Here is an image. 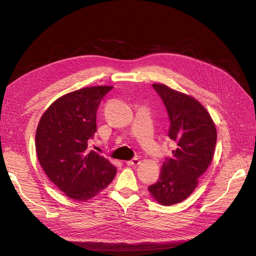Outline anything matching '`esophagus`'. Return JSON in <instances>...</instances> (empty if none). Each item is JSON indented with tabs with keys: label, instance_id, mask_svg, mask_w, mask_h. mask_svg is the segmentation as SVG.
<instances>
[{
	"label": "esophagus",
	"instance_id": "esophagus-1",
	"mask_svg": "<svg viewBox=\"0 0 256 256\" xmlns=\"http://www.w3.org/2000/svg\"><path fill=\"white\" fill-rule=\"evenodd\" d=\"M126 164H127V166H138V164H141V160L138 159V158H134V159H131V160L127 161Z\"/></svg>",
	"mask_w": 256,
	"mask_h": 256
}]
</instances>
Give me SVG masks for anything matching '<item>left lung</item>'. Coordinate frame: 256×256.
I'll use <instances>...</instances> for the list:
<instances>
[{"label":"left lung","instance_id":"left-lung-1","mask_svg":"<svg viewBox=\"0 0 256 256\" xmlns=\"http://www.w3.org/2000/svg\"><path fill=\"white\" fill-rule=\"evenodd\" d=\"M164 102L170 120L168 136L177 148L162 164L159 180L148 191L158 203L171 206L182 202L196 188L198 180L212 160L216 130L205 108L196 99L152 84Z\"/></svg>","mask_w":256,"mask_h":256}]
</instances>
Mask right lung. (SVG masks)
Returning a JSON list of instances; mask_svg holds the SVG:
<instances>
[{
    "label": "right lung",
    "mask_w": 256,
    "mask_h": 256,
    "mask_svg": "<svg viewBox=\"0 0 256 256\" xmlns=\"http://www.w3.org/2000/svg\"><path fill=\"white\" fill-rule=\"evenodd\" d=\"M112 86H92L60 97L44 113L35 136L40 164L65 194L86 202L109 186L116 168L88 142L97 131L100 102Z\"/></svg>",
    "instance_id": "add662e5"
}]
</instances>
